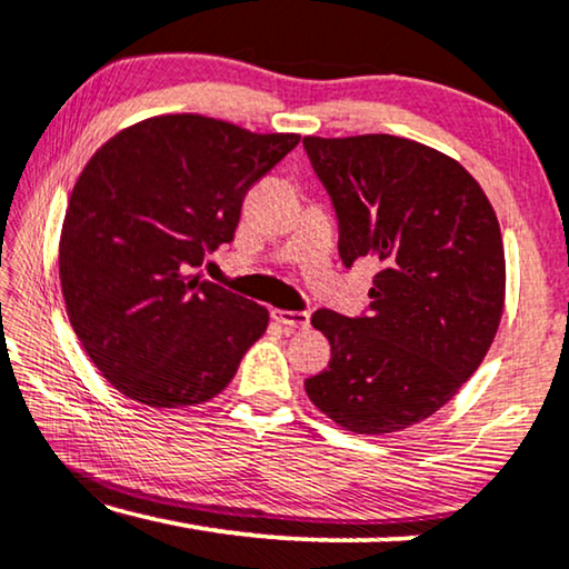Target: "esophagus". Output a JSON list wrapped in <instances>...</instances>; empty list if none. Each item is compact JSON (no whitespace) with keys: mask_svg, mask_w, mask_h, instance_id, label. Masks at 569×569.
I'll return each mask as SVG.
<instances>
[{"mask_svg":"<svg viewBox=\"0 0 569 569\" xmlns=\"http://www.w3.org/2000/svg\"><path fill=\"white\" fill-rule=\"evenodd\" d=\"M271 318L279 326H284V329H308L310 323V316L306 310H282V308H274L271 310Z\"/></svg>","mask_w":569,"mask_h":569,"instance_id":"1","label":"esophagus"}]
</instances>
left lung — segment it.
<instances>
[{
    "label": "left lung",
    "mask_w": 569,
    "mask_h": 569,
    "mask_svg": "<svg viewBox=\"0 0 569 569\" xmlns=\"http://www.w3.org/2000/svg\"><path fill=\"white\" fill-rule=\"evenodd\" d=\"M302 147L337 209L345 267H378L368 316L310 318L331 362L306 393L349 432L407 430L446 407L492 347L505 308L500 222L461 162L415 139L306 137Z\"/></svg>",
    "instance_id": "1"
}]
</instances>
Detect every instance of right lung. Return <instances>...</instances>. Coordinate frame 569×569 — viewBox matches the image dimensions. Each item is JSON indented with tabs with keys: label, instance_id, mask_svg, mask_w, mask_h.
<instances>
[{
	"label": "right lung",
	"instance_id": "1",
	"mask_svg": "<svg viewBox=\"0 0 569 569\" xmlns=\"http://www.w3.org/2000/svg\"><path fill=\"white\" fill-rule=\"evenodd\" d=\"M298 142L166 113L121 129L82 168L61 224V292L92 365L131 401L214 399L267 331V308L191 271L230 243L248 189Z\"/></svg>",
	"mask_w": 569,
	"mask_h": 569
}]
</instances>
